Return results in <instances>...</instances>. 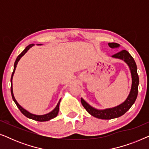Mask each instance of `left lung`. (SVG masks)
I'll return each mask as SVG.
<instances>
[{
	"label": "left lung",
	"instance_id": "8db88e82",
	"mask_svg": "<svg viewBox=\"0 0 149 149\" xmlns=\"http://www.w3.org/2000/svg\"><path fill=\"white\" fill-rule=\"evenodd\" d=\"M109 45L111 48H115L119 47V45L116 43V42H109ZM112 57L115 58L121 59V60L125 61L129 66L130 71H131L132 79L131 91H130L127 98L126 99V100L123 103L117 106V107L112 108V109H107L104 110L95 109L88 104L83 98H81V104H82L85 110L91 115L101 119H115V118L119 117L124 115L135 102L138 95L139 77H138L137 72V66H136V64L134 58L130 54V53L126 50H122L121 52H118L117 54L112 56Z\"/></svg>",
	"mask_w": 149,
	"mask_h": 149
}]
</instances>
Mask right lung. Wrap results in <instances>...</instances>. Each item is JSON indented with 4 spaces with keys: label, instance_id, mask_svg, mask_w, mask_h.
Here are the masks:
<instances>
[{
    "label": "right lung",
    "instance_id": "right-lung-1",
    "mask_svg": "<svg viewBox=\"0 0 149 149\" xmlns=\"http://www.w3.org/2000/svg\"><path fill=\"white\" fill-rule=\"evenodd\" d=\"M34 45V44H30L29 45L27 46L26 47L25 49H24L23 52H22L21 54H20L19 56H17V58H16V60L15 63H14V68H13V72L12 73V75H11V95H12V98H13L14 102L15 103V104L17 105V107L18 109H19V111H21V113L23 114L24 115H25L26 117L29 118V119H33V120H35V121H49V120L50 119H54L56 117L57 115H58V112H59V106H60V101H61V99L59 100L58 104H57L56 107L55 108V109L53 110L52 112H50V113H49L48 114H46V115H34V114H32L29 113V112H28L26 110H25L24 109H23L21 106H20L19 104L17 103V102L16 101V100L15 99V97H14V95H13V87H12V79H13V74L14 72H15V68H16V66H17V64L18 62H19V60H20V58H22V56H24V54H26V52H28V50L29 49L30 47H32V46Z\"/></svg>",
    "mask_w": 149,
    "mask_h": 149
}]
</instances>
